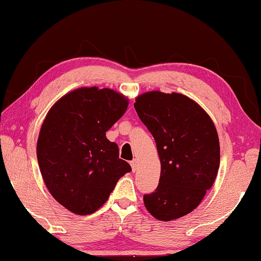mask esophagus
Listing matches in <instances>:
<instances>
[{
    "mask_svg": "<svg viewBox=\"0 0 261 261\" xmlns=\"http://www.w3.org/2000/svg\"><path fill=\"white\" fill-rule=\"evenodd\" d=\"M130 165H131V167H132V172L137 171V166H138V160L137 159L131 160L130 161Z\"/></svg>",
    "mask_w": 261,
    "mask_h": 261,
    "instance_id": "obj_1",
    "label": "esophagus"
}]
</instances>
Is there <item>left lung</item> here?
Instances as JSON below:
<instances>
[{
  "mask_svg": "<svg viewBox=\"0 0 261 261\" xmlns=\"http://www.w3.org/2000/svg\"><path fill=\"white\" fill-rule=\"evenodd\" d=\"M135 109L155 140L161 165L158 187L144 195V204L156 220H177L196 209L216 179V126L198 103L179 93H144Z\"/></svg>",
  "mask_w": 261,
  "mask_h": 261,
  "instance_id": "1",
  "label": "left lung"
}]
</instances>
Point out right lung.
Masks as SVG:
<instances>
[{
	"label": "right lung",
	"instance_id": "obj_1",
	"mask_svg": "<svg viewBox=\"0 0 261 261\" xmlns=\"http://www.w3.org/2000/svg\"><path fill=\"white\" fill-rule=\"evenodd\" d=\"M129 98L110 88L81 87L60 97L41 124L37 158L57 202L76 215L96 212L131 171L106 132L122 117Z\"/></svg>",
	"mask_w": 261,
	"mask_h": 261
}]
</instances>
